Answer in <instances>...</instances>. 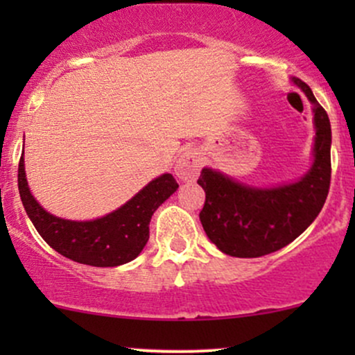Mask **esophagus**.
I'll return each mask as SVG.
<instances>
[{
    "instance_id": "1",
    "label": "esophagus",
    "mask_w": 355,
    "mask_h": 355,
    "mask_svg": "<svg viewBox=\"0 0 355 355\" xmlns=\"http://www.w3.org/2000/svg\"><path fill=\"white\" fill-rule=\"evenodd\" d=\"M202 155L197 148H187L175 165V173L182 180H193L200 172Z\"/></svg>"
}]
</instances>
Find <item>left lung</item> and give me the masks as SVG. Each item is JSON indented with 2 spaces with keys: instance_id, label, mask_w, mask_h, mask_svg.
<instances>
[{
  "instance_id": "8db88e82",
  "label": "left lung",
  "mask_w": 355,
  "mask_h": 355,
  "mask_svg": "<svg viewBox=\"0 0 355 355\" xmlns=\"http://www.w3.org/2000/svg\"><path fill=\"white\" fill-rule=\"evenodd\" d=\"M294 83L313 105V165L302 180L260 190L203 168L198 185L205 190L200 222L207 237L223 254L254 259L288 245L315 220L331 187V121L302 80Z\"/></svg>"
}]
</instances>
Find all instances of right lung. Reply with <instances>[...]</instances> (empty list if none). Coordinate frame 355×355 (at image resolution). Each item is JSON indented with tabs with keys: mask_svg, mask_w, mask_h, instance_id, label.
<instances>
[{
	"mask_svg": "<svg viewBox=\"0 0 355 355\" xmlns=\"http://www.w3.org/2000/svg\"><path fill=\"white\" fill-rule=\"evenodd\" d=\"M18 189L35 229L58 254L85 266L116 267L144 250L153 211L178 189V183L170 173L162 175L123 207L92 222H71L43 210L28 189L23 157L18 165Z\"/></svg>",
	"mask_w": 355,
	"mask_h": 355,
	"instance_id": "obj_1",
	"label": "right lung"
}]
</instances>
